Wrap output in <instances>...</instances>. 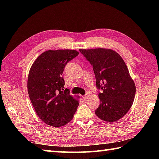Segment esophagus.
<instances>
[{
	"label": "esophagus",
	"mask_w": 159,
	"mask_h": 159,
	"mask_svg": "<svg viewBox=\"0 0 159 159\" xmlns=\"http://www.w3.org/2000/svg\"><path fill=\"white\" fill-rule=\"evenodd\" d=\"M88 97H89V95L87 93V94H85V96H83V98H84V100H87V98H88Z\"/></svg>",
	"instance_id": "obj_1"
}]
</instances>
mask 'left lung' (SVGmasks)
<instances>
[{"label":"left lung","instance_id":"left-lung-1","mask_svg":"<svg viewBox=\"0 0 159 159\" xmlns=\"http://www.w3.org/2000/svg\"><path fill=\"white\" fill-rule=\"evenodd\" d=\"M93 67L100 104L95 111L101 120L113 122L126 114L133 103L136 87L121 56L104 48L79 49Z\"/></svg>","mask_w":159,"mask_h":159}]
</instances>
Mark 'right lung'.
Segmentation results:
<instances>
[{"label": "right lung", "mask_w": 159, "mask_h": 159, "mask_svg": "<svg viewBox=\"0 0 159 159\" xmlns=\"http://www.w3.org/2000/svg\"><path fill=\"white\" fill-rule=\"evenodd\" d=\"M79 54L74 50H47L37 58L29 71L30 100L38 117L50 126H64L77 110L79 102L63 89L62 74L67 63Z\"/></svg>", "instance_id": "add662e5"}]
</instances>
